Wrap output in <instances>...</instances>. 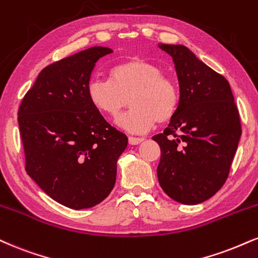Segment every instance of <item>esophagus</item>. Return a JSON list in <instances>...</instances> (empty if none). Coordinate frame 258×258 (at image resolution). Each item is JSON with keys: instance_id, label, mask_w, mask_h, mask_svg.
Masks as SVG:
<instances>
[{"instance_id": "1", "label": "esophagus", "mask_w": 258, "mask_h": 258, "mask_svg": "<svg viewBox=\"0 0 258 258\" xmlns=\"http://www.w3.org/2000/svg\"><path fill=\"white\" fill-rule=\"evenodd\" d=\"M144 141L143 138H139V137H128V143L131 145H137V144H141V143Z\"/></svg>"}]
</instances>
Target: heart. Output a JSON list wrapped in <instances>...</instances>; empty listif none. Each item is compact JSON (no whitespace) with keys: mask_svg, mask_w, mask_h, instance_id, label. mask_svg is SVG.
Segmentation results:
<instances>
[{"mask_svg":"<svg viewBox=\"0 0 258 258\" xmlns=\"http://www.w3.org/2000/svg\"><path fill=\"white\" fill-rule=\"evenodd\" d=\"M110 79H92L88 85L91 104L104 115L116 117L128 103L132 109L117 117L116 125L131 133H144L155 122H167L179 107L176 83L163 76L157 64L143 58L121 62L111 68Z\"/></svg>","mask_w":258,"mask_h":258,"instance_id":"heart-1","label":"heart"}]
</instances>
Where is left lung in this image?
I'll return each mask as SVG.
<instances>
[{"label":"left lung","mask_w":258,"mask_h":258,"mask_svg":"<svg viewBox=\"0 0 258 258\" xmlns=\"http://www.w3.org/2000/svg\"><path fill=\"white\" fill-rule=\"evenodd\" d=\"M159 48L174 62L180 102L168 127L153 137L161 149L157 178L172 200L194 206L225 184L241 136L240 117L221 74L185 45Z\"/></svg>","instance_id":"8db88e82"}]
</instances>
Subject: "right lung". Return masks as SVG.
Segmentation results:
<instances>
[{"instance_id": "right-lung-1", "label": "right lung", "mask_w": 258, "mask_h": 258, "mask_svg": "<svg viewBox=\"0 0 258 258\" xmlns=\"http://www.w3.org/2000/svg\"><path fill=\"white\" fill-rule=\"evenodd\" d=\"M113 49L92 46L40 71L21 102L18 122L26 172L71 209L95 207L115 185L127 137L110 126L88 97L99 58Z\"/></svg>"}]
</instances>
